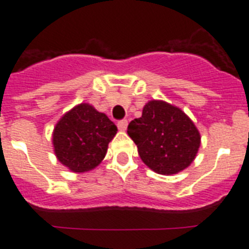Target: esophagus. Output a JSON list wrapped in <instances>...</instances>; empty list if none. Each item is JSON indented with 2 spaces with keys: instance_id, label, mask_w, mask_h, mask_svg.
<instances>
[{
  "instance_id": "34e87169",
  "label": "esophagus",
  "mask_w": 249,
  "mask_h": 249,
  "mask_svg": "<svg viewBox=\"0 0 249 249\" xmlns=\"http://www.w3.org/2000/svg\"><path fill=\"white\" fill-rule=\"evenodd\" d=\"M118 127H119L120 131H125L127 127V120H120V122H118Z\"/></svg>"
}]
</instances>
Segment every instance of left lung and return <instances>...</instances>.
<instances>
[{"mask_svg": "<svg viewBox=\"0 0 249 249\" xmlns=\"http://www.w3.org/2000/svg\"><path fill=\"white\" fill-rule=\"evenodd\" d=\"M127 135L142 162L160 175H175L191 165L201 145L200 131L180 108L150 100L142 115L130 122Z\"/></svg>", "mask_w": 249, "mask_h": 249, "instance_id": "1", "label": "left lung"}]
</instances>
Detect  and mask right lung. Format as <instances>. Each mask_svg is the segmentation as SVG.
Instances as JSON below:
<instances>
[{
    "mask_svg": "<svg viewBox=\"0 0 249 249\" xmlns=\"http://www.w3.org/2000/svg\"><path fill=\"white\" fill-rule=\"evenodd\" d=\"M118 127L104 113L88 103L75 105L55 124L52 134L54 154L75 174L95 169L107 155Z\"/></svg>",
    "mask_w": 249,
    "mask_h": 249,
    "instance_id": "obj_1",
    "label": "right lung"
}]
</instances>
